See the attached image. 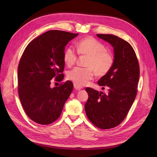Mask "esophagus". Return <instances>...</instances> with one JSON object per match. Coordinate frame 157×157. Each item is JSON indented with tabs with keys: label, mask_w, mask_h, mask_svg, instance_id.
Listing matches in <instances>:
<instances>
[{
	"label": "esophagus",
	"mask_w": 157,
	"mask_h": 157,
	"mask_svg": "<svg viewBox=\"0 0 157 157\" xmlns=\"http://www.w3.org/2000/svg\"><path fill=\"white\" fill-rule=\"evenodd\" d=\"M74 88H75V90H80L82 88L80 87V86H78V85L74 84Z\"/></svg>",
	"instance_id": "1"
}]
</instances>
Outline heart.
<instances>
[{"mask_svg": "<svg viewBox=\"0 0 157 157\" xmlns=\"http://www.w3.org/2000/svg\"><path fill=\"white\" fill-rule=\"evenodd\" d=\"M77 53L88 56L85 65L86 67H77L69 71L68 78L78 86H84L94 77V71L99 77L107 75L114 64V57L107 50L102 42L93 37H86L75 44ZM63 59L68 67L77 61V54L73 47L69 46L63 52Z\"/></svg>", "mask_w": 157, "mask_h": 157, "instance_id": "obj_1", "label": "heart"}]
</instances>
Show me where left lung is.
Instances as JSON below:
<instances>
[{
    "label": "left lung",
    "instance_id": "1",
    "mask_svg": "<svg viewBox=\"0 0 157 157\" xmlns=\"http://www.w3.org/2000/svg\"><path fill=\"white\" fill-rule=\"evenodd\" d=\"M114 48V64L109 72L98 80L108 92L86 88L88 94L85 111L88 119L100 129H110L124 121L137 91L140 65L136 54L128 42L113 35L97 34Z\"/></svg>",
    "mask_w": 157,
    "mask_h": 157
}]
</instances>
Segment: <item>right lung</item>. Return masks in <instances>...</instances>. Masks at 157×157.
<instances>
[{
	"mask_svg": "<svg viewBox=\"0 0 157 157\" xmlns=\"http://www.w3.org/2000/svg\"><path fill=\"white\" fill-rule=\"evenodd\" d=\"M78 33L59 30L47 31L27 46L18 65V94L31 120L46 125L56 121L73 91L70 80L50 88L51 80L61 82L65 62V46Z\"/></svg>",
	"mask_w": 157,
	"mask_h": 157,
	"instance_id": "right-lung-1",
	"label": "right lung"
}]
</instances>
